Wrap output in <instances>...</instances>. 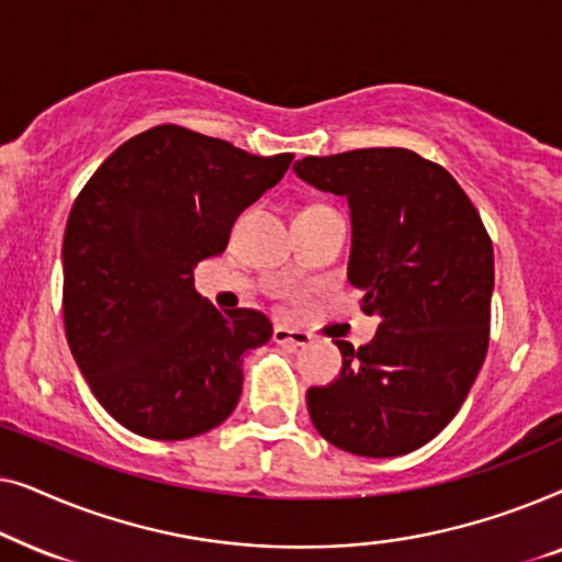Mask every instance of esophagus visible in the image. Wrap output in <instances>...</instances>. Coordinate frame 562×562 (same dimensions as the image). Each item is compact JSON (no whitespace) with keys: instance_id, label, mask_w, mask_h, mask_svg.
I'll return each instance as SVG.
<instances>
[{"instance_id":"1","label":"esophagus","mask_w":562,"mask_h":562,"mask_svg":"<svg viewBox=\"0 0 562 562\" xmlns=\"http://www.w3.org/2000/svg\"><path fill=\"white\" fill-rule=\"evenodd\" d=\"M273 342L286 345V348L296 350V348H306L312 342V335L304 333V329H294V327H283L276 325L273 327Z\"/></svg>"}]
</instances>
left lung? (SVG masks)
I'll list each match as a JSON object with an SVG mask.
<instances>
[{
    "instance_id": "obj_1",
    "label": "left lung",
    "mask_w": 562,
    "mask_h": 562,
    "mask_svg": "<svg viewBox=\"0 0 562 562\" xmlns=\"http://www.w3.org/2000/svg\"><path fill=\"white\" fill-rule=\"evenodd\" d=\"M294 171L348 199V279L381 319L363 348L335 340L342 371L306 391L312 425L352 456H406L448 427L486 358L491 237L460 183L414 150L310 156Z\"/></svg>"
}]
</instances>
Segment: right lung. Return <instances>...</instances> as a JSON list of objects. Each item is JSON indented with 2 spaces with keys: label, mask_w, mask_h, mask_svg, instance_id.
Returning a JSON list of instances; mask_svg holds the SVG:
<instances>
[{
  "label": "right lung",
  "mask_w": 562,
  "mask_h": 562,
  "mask_svg": "<svg viewBox=\"0 0 562 562\" xmlns=\"http://www.w3.org/2000/svg\"><path fill=\"white\" fill-rule=\"evenodd\" d=\"M294 156H252L179 125L122 143L76 196L64 235V325L97 402L150 440H187L233 414L243 356L271 340L256 310L220 312L194 266Z\"/></svg>",
  "instance_id": "right-lung-1"
}]
</instances>
